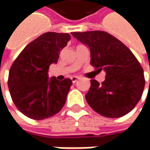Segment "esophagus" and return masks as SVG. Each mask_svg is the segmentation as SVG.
<instances>
[{
    "label": "esophagus",
    "instance_id": "1",
    "mask_svg": "<svg viewBox=\"0 0 150 150\" xmlns=\"http://www.w3.org/2000/svg\"><path fill=\"white\" fill-rule=\"evenodd\" d=\"M71 79H72V82L74 83H76L77 81H78V79H79V78H78V77H76V76H73V77H72L71 78Z\"/></svg>",
    "mask_w": 150,
    "mask_h": 150
}]
</instances>
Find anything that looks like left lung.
<instances>
[{
	"mask_svg": "<svg viewBox=\"0 0 150 150\" xmlns=\"http://www.w3.org/2000/svg\"><path fill=\"white\" fill-rule=\"evenodd\" d=\"M89 47L91 64L106 72L99 83L91 80L86 100L98 113L107 118H120L136 106L145 85L143 67L135 56L122 42L103 31L72 32Z\"/></svg>",
	"mask_w": 150,
	"mask_h": 150,
	"instance_id": "8db88e82",
	"label": "left lung"
}]
</instances>
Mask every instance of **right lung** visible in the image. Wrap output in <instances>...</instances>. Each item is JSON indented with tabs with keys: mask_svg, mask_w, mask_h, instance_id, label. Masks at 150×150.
<instances>
[{
	"mask_svg": "<svg viewBox=\"0 0 150 150\" xmlns=\"http://www.w3.org/2000/svg\"><path fill=\"white\" fill-rule=\"evenodd\" d=\"M71 39L68 33L46 32L21 51L10 68L8 88L16 108L26 117L42 120L60 112L72 82L48 78L62 49Z\"/></svg>",
	"mask_w": 150,
	"mask_h": 150,
	"instance_id": "add662e5",
	"label": "right lung"
}]
</instances>
